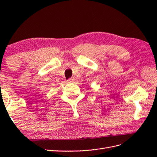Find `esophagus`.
<instances>
[{
    "mask_svg": "<svg viewBox=\"0 0 157 157\" xmlns=\"http://www.w3.org/2000/svg\"><path fill=\"white\" fill-rule=\"evenodd\" d=\"M74 80H75V78H74L73 77H71V78H69V79L67 80V81H68L69 82H72L74 81Z\"/></svg>",
    "mask_w": 157,
    "mask_h": 157,
    "instance_id": "esophagus-1",
    "label": "esophagus"
}]
</instances>
